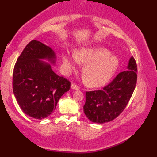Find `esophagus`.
Listing matches in <instances>:
<instances>
[{"label": "esophagus", "instance_id": "obj_1", "mask_svg": "<svg viewBox=\"0 0 157 157\" xmlns=\"http://www.w3.org/2000/svg\"><path fill=\"white\" fill-rule=\"evenodd\" d=\"M71 89H75V90H78V89H80V87H79L78 86H77L76 84H75V83H72V84H71Z\"/></svg>", "mask_w": 157, "mask_h": 157}]
</instances>
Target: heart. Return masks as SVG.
I'll list each match as a JSON object with an SVG mask.
<instances>
[{
	"instance_id": "obj_1",
	"label": "heart",
	"mask_w": 157,
	"mask_h": 157,
	"mask_svg": "<svg viewBox=\"0 0 157 157\" xmlns=\"http://www.w3.org/2000/svg\"><path fill=\"white\" fill-rule=\"evenodd\" d=\"M63 66L71 70L78 63H86L83 73L89 86L98 87L108 82L119 65V59L111 56L108 49L101 47L83 48L76 53H66L63 57Z\"/></svg>"
}]
</instances>
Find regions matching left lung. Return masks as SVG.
I'll list each match as a JSON object with an SVG mask.
<instances>
[{
  "label": "left lung",
  "mask_w": 157,
  "mask_h": 157,
  "mask_svg": "<svg viewBox=\"0 0 157 157\" xmlns=\"http://www.w3.org/2000/svg\"><path fill=\"white\" fill-rule=\"evenodd\" d=\"M127 68L102 90L86 92L83 111L90 121L98 124L112 121L127 106L137 81V66L133 56Z\"/></svg>",
  "instance_id": "8db88e82"
}]
</instances>
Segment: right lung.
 I'll return each mask as SVG.
<instances>
[{"mask_svg": "<svg viewBox=\"0 0 157 157\" xmlns=\"http://www.w3.org/2000/svg\"><path fill=\"white\" fill-rule=\"evenodd\" d=\"M40 59L55 63L54 51L38 40H31L17 59L13 74V91L19 106L36 119L51 114L71 87L69 81L58 76L50 64Z\"/></svg>", "mask_w": 157, "mask_h": 157, "instance_id": "add662e5", "label": "right lung"}]
</instances>
